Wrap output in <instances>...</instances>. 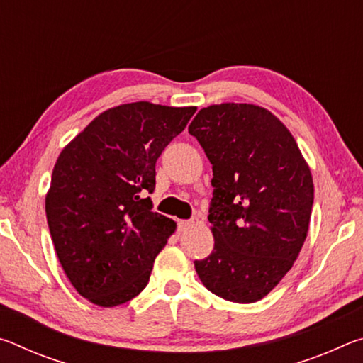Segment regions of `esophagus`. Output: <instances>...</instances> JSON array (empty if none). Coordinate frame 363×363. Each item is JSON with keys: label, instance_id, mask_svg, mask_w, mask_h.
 <instances>
[{"label": "esophagus", "instance_id": "esophagus-1", "mask_svg": "<svg viewBox=\"0 0 363 363\" xmlns=\"http://www.w3.org/2000/svg\"><path fill=\"white\" fill-rule=\"evenodd\" d=\"M192 224H194V220H186V219L177 220V230L182 232L184 229H187V227H190Z\"/></svg>", "mask_w": 363, "mask_h": 363}]
</instances>
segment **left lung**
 <instances>
[{
	"instance_id": "left-lung-1",
	"label": "left lung",
	"mask_w": 363,
	"mask_h": 363,
	"mask_svg": "<svg viewBox=\"0 0 363 363\" xmlns=\"http://www.w3.org/2000/svg\"><path fill=\"white\" fill-rule=\"evenodd\" d=\"M189 133L213 164L214 248L195 270L208 290L256 303L296 261L314 203L311 169L284 123L251 104L201 108Z\"/></svg>"
}]
</instances>
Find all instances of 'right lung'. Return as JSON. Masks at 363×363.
Wrapping results in <instances>:
<instances>
[{
  "label": "right lung",
  "mask_w": 363,
  "mask_h": 363,
  "mask_svg": "<svg viewBox=\"0 0 363 363\" xmlns=\"http://www.w3.org/2000/svg\"><path fill=\"white\" fill-rule=\"evenodd\" d=\"M196 107L133 102L108 108L60 152L46 195L54 248L70 284L101 307L149 284L176 223L152 211L155 163Z\"/></svg>",
  "instance_id": "add662e5"
}]
</instances>
